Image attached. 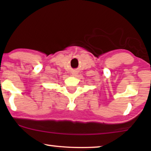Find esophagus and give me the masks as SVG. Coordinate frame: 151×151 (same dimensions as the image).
Segmentation results:
<instances>
[{
    "label": "esophagus",
    "instance_id": "1",
    "mask_svg": "<svg viewBox=\"0 0 151 151\" xmlns=\"http://www.w3.org/2000/svg\"><path fill=\"white\" fill-rule=\"evenodd\" d=\"M77 74H78L77 72H76V71L72 72V76H77Z\"/></svg>",
    "mask_w": 151,
    "mask_h": 151
}]
</instances>
